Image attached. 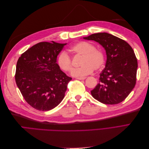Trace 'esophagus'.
<instances>
[{"label":"esophagus","instance_id":"34e87169","mask_svg":"<svg viewBox=\"0 0 149 149\" xmlns=\"http://www.w3.org/2000/svg\"><path fill=\"white\" fill-rule=\"evenodd\" d=\"M86 78V77H78V78H76V79H79V80H84Z\"/></svg>","mask_w":149,"mask_h":149}]
</instances>
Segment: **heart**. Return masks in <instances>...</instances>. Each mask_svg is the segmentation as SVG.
Returning <instances> with one entry per match:
<instances>
[{"label":"heart","instance_id":"heart-1","mask_svg":"<svg viewBox=\"0 0 149 149\" xmlns=\"http://www.w3.org/2000/svg\"><path fill=\"white\" fill-rule=\"evenodd\" d=\"M70 50L77 55L83 56L81 62V67L72 70L71 74L74 77H83L92 73L93 71L100 70L105 62L104 55L100 49H95L91 43L79 42L70 48ZM57 63L60 68L66 72L72 69V60L67 52H61L57 58Z\"/></svg>","mask_w":149,"mask_h":149}]
</instances>
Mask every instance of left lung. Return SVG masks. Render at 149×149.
I'll return each instance as SVG.
<instances>
[{
    "label": "left lung",
    "instance_id": "left-lung-1",
    "mask_svg": "<svg viewBox=\"0 0 149 149\" xmlns=\"http://www.w3.org/2000/svg\"><path fill=\"white\" fill-rule=\"evenodd\" d=\"M83 38L100 43L107 55L105 68L100 74L99 83L91 91V95L105 104L123 101L136 83L138 65L132 48L124 40L106 32Z\"/></svg>",
    "mask_w": 149,
    "mask_h": 149
}]
</instances>
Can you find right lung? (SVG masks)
Instances as JSON below:
<instances>
[{
    "label": "right lung",
    "instance_id": "obj_1",
    "mask_svg": "<svg viewBox=\"0 0 149 149\" xmlns=\"http://www.w3.org/2000/svg\"><path fill=\"white\" fill-rule=\"evenodd\" d=\"M65 45L40 42L18 60L16 84L26 102L36 109L49 111L63 100L72 78L60 70L56 58Z\"/></svg>",
    "mask_w": 149,
    "mask_h": 149
}]
</instances>
